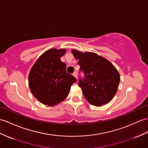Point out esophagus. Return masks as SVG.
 I'll return each mask as SVG.
<instances>
[{
    "mask_svg": "<svg viewBox=\"0 0 148 148\" xmlns=\"http://www.w3.org/2000/svg\"><path fill=\"white\" fill-rule=\"evenodd\" d=\"M73 76H74L75 78H76L77 79L78 78V77H77V73H76V72H74L73 74Z\"/></svg>",
    "mask_w": 148,
    "mask_h": 148,
    "instance_id": "obj_1",
    "label": "esophagus"
}]
</instances>
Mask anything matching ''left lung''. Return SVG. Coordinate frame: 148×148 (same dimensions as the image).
<instances>
[{
	"label": "left lung",
	"instance_id": "obj_1",
	"mask_svg": "<svg viewBox=\"0 0 148 148\" xmlns=\"http://www.w3.org/2000/svg\"><path fill=\"white\" fill-rule=\"evenodd\" d=\"M78 60L80 71L84 78L80 77L78 86L85 98L95 106H102L113 99L120 82V75L109 61L92 52L82 53L72 49Z\"/></svg>",
	"mask_w": 148,
	"mask_h": 148
}]
</instances>
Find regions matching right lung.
I'll return each instance as SVG.
<instances>
[{
  "instance_id": "right-lung-1",
  "label": "right lung",
  "mask_w": 148,
  "mask_h": 148,
  "mask_svg": "<svg viewBox=\"0 0 148 148\" xmlns=\"http://www.w3.org/2000/svg\"><path fill=\"white\" fill-rule=\"evenodd\" d=\"M66 49H50L45 52L34 64L28 77L29 86L39 102L54 106L65 99L71 85L77 82L67 73L66 64L61 61Z\"/></svg>"
}]
</instances>
